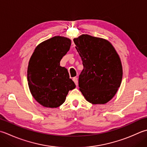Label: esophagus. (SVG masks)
Masks as SVG:
<instances>
[{
	"instance_id": "esophagus-1",
	"label": "esophagus",
	"mask_w": 147,
	"mask_h": 147,
	"mask_svg": "<svg viewBox=\"0 0 147 147\" xmlns=\"http://www.w3.org/2000/svg\"><path fill=\"white\" fill-rule=\"evenodd\" d=\"M73 80L74 81V83H75V84H76V85H78V78H76V77L73 78Z\"/></svg>"
}]
</instances>
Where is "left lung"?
<instances>
[{"label":"left lung","instance_id":"8db88e82","mask_svg":"<svg viewBox=\"0 0 147 147\" xmlns=\"http://www.w3.org/2000/svg\"><path fill=\"white\" fill-rule=\"evenodd\" d=\"M73 41L83 65L79 76L80 90L92 104H106L115 96L122 82L119 54L110 42L100 37L82 34Z\"/></svg>","mask_w":147,"mask_h":147}]
</instances>
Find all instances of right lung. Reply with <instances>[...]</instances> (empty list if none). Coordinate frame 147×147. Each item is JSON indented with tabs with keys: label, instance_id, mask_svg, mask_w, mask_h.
Segmentation results:
<instances>
[{
	"label": "right lung",
	"instance_id": "1",
	"mask_svg": "<svg viewBox=\"0 0 147 147\" xmlns=\"http://www.w3.org/2000/svg\"><path fill=\"white\" fill-rule=\"evenodd\" d=\"M71 45L67 37L54 36L37 45L30 57L28 87L34 98L44 107H59L65 102L69 91L76 87L67 69L60 65Z\"/></svg>",
	"mask_w": 147,
	"mask_h": 147
}]
</instances>
